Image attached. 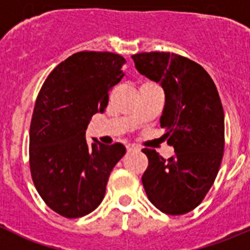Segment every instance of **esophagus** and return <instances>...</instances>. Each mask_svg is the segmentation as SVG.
Masks as SVG:
<instances>
[{
  "mask_svg": "<svg viewBox=\"0 0 250 250\" xmlns=\"http://www.w3.org/2000/svg\"><path fill=\"white\" fill-rule=\"evenodd\" d=\"M126 148H127V151H129V152H131V151H139V149H140L139 147L136 146V145H131V144L127 145Z\"/></svg>",
  "mask_w": 250,
  "mask_h": 250,
  "instance_id": "1",
  "label": "esophagus"
}]
</instances>
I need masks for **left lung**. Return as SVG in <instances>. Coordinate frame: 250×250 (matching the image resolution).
Masks as SVG:
<instances>
[{"instance_id":"left-lung-1","label":"left lung","mask_w":250,"mask_h":250,"mask_svg":"<svg viewBox=\"0 0 250 250\" xmlns=\"http://www.w3.org/2000/svg\"><path fill=\"white\" fill-rule=\"evenodd\" d=\"M137 71L162 85L166 104L161 126L175 154L165 159L144 148L147 198L167 215H184L201 204L212 187L225 149V114L212 78L199 63L170 52L131 56Z\"/></svg>"}]
</instances>
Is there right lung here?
Returning <instances> with one entry per match:
<instances>
[{"instance_id":"1","label":"right lung","mask_w":250,"mask_h":250,"mask_svg":"<svg viewBox=\"0 0 250 250\" xmlns=\"http://www.w3.org/2000/svg\"><path fill=\"white\" fill-rule=\"evenodd\" d=\"M125 59L108 51H80L59 63L42 85L29 132L32 179L44 203L77 218L96 210L109 175L126 149L85 140L92 116L103 113L109 91L125 73Z\"/></svg>"}]
</instances>
